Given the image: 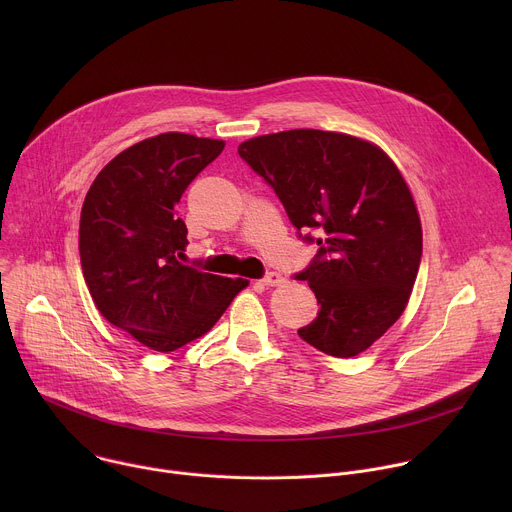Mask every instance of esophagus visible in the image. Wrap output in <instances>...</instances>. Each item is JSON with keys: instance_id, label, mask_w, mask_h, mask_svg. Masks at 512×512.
Returning <instances> with one entry per match:
<instances>
[{"instance_id": "34e87169", "label": "esophagus", "mask_w": 512, "mask_h": 512, "mask_svg": "<svg viewBox=\"0 0 512 512\" xmlns=\"http://www.w3.org/2000/svg\"><path fill=\"white\" fill-rule=\"evenodd\" d=\"M281 283H285V277L281 273H277V271H271V273H267L263 277V285H267V287H277Z\"/></svg>"}]
</instances>
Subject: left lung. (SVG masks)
<instances>
[{
	"mask_svg": "<svg viewBox=\"0 0 512 512\" xmlns=\"http://www.w3.org/2000/svg\"><path fill=\"white\" fill-rule=\"evenodd\" d=\"M239 156L291 225L318 231L320 251L298 279L320 312L298 334L330 356L364 352L405 312L421 261L419 212L397 164L373 141L320 129L251 137Z\"/></svg>",
	"mask_w": 512,
	"mask_h": 512,
	"instance_id": "1",
	"label": "left lung"
}]
</instances>
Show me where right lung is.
Instances as JSON below:
<instances>
[{"mask_svg":"<svg viewBox=\"0 0 512 512\" xmlns=\"http://www.w3.org/2000/svg\"><path fill=\"white\" fill-rule=\"evenodd\" d=\"M223 150V139L160 133L117 154L85 196L79 251L91 298L105 320L152 350L206 334L249 285L180 263L188 229L176 206Z\"/></svg>","mask_w":512,"mask_h":512,"instance_id":"1","label":"right lung"}]
</instances>
